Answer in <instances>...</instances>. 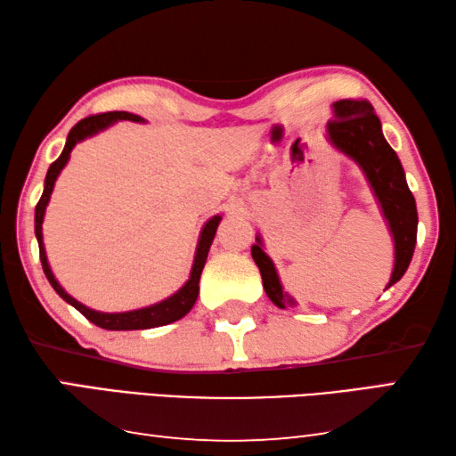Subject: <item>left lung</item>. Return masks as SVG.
<instances>
[{
  "label": "left lung",
  "mask_w": 456,
  "mask_h": 456,
  "mask_svg": "<svg viewBox=\"0 0 456 456\" xmlns=\"http://www.w3.org/2000/svg\"><path fill=\"white\" fill-rule=\"evenodd\" d=\"M327 137L338 151L351 157L362 169L380 205L395 243V267L387 289L393 287L409 269L412 253H415L419 225L415 197L404 179L403 165L395 149L387 143L375 110L365 99L335 102L333 119L327 126ZM255 241L251 255L261 271L265 293L279 309L297 305L291 297L283 293L275 265L263 251L261 235H256Z\"/></svg>",
  "instance_id": "8db88e82"
}]
</instances>
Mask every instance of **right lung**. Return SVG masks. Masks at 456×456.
<instances>
[{"label":"right lung","instance_id":"right-lung-1","mask_svg":"<svg viewBox=\"0 0 456 456\" xmlns=\"http://www.w3.org/2000/svg\"><path fill=\"white\" fill-rule=\"evenodd\" d=\"M143 121V118H139L135 113H127V111H110V113H102V115H91V118L81 119L76 127L69 131L68 142H65V147L61 155L49 165L47 175H45V185H44V193H41V200L36 205V237H37V245H39V259H41V267H44V273L49 283L55 289V293L61 297L63 301H68L71 307H76L86 319H89L94 325L107 329V330H139V329H153V327H161V325H169V322H175L181 317L193 309V305L197 301V295H200V279H201V271L205 267L207 261V253H209V247L215 239V231L219 227L221 215H215L209 221L205 223L200 235V243H197V251H195V259H193V267H191V275H189L187 283L179 289L177 293H173L167 299H163L155 305H149V307L143 309H135V311H126V313H102V311H94L86 307L84 303H79L73 299L71 295L65 293V289L57 283V279L53 277L52 267L47 263V255H45V247H44V233H41V223H44V215H45V207L49 203V197H52L55 179L60 177L61 169L68 165L69 161V153L71 149L76 147L79 142H84L87 137H94L99 131L107 129L113 126L115 121Z\"/></svg>","mask_w":456,"mask_h":456}]
</instances>
